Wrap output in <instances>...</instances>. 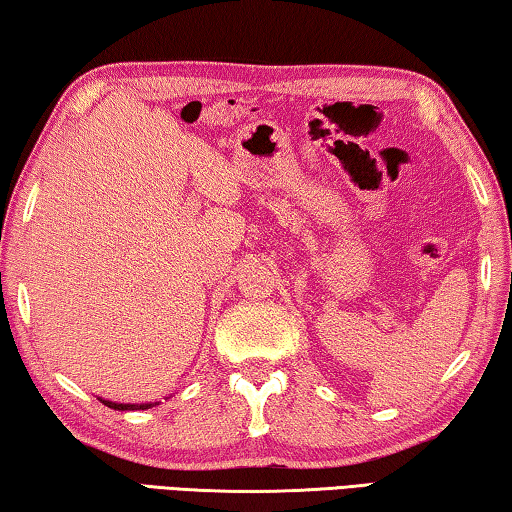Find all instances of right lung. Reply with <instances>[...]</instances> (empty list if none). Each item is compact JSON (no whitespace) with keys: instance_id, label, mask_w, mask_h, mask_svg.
Returning <instances> with one entry per match:
<instances>
[{"instance_id":"add662e5","label":"right lung","mask_w":512,"mask_h":512,"mask_svg":"<svg viewBox=\"0 0 512 512\" xmlns=\"http://www.w3.org/2000/svg\"><path fill=\"white\" fill-rule=\"evenodd\" d=\"M103 405H107L110 409H119V411H134V409H150L152 405H119V402H110L103 400Z\"/></svg>"}]
</instances>
